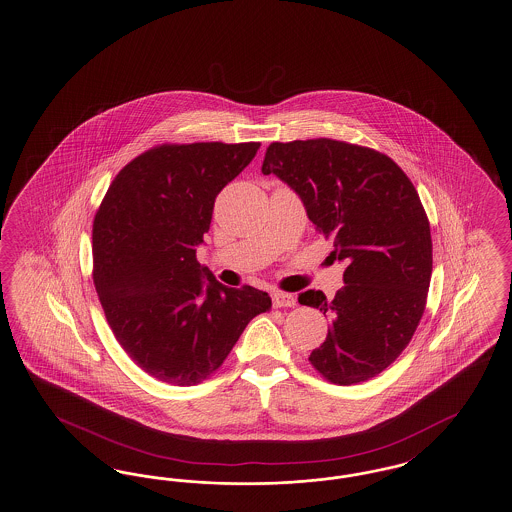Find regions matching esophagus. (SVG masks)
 Listing matches in <instances>:
<instances>
[{"label": "esophagus", "mask_w": 512, "mask_h": 512, "mask_svg": "<svg viewBox=\"0 0 512 512\" xmlns=\"http://www.w3.org/2000/svg\"><path fill=\"white\" fill-rule=\"evenodd\" d=\"M272 303H274V307L276 308L295 307V305H297V299H295V295L286 293V291H276V293L272 295Z\"/></svg>", "instance_id": "esophagus-1"}]
</instances>
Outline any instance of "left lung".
<instances>
[{"mask_svg":"<svg viewBox=\"0 0 512 512\" xmlns=\"http://www.w3.org/2000/svg\"><path fill=\"white\" fill-rule=\"evenodd\" d=\"M263 173L299 194L316 230L333 240V259L347 263L333 299L314 289L299 295L331 320L308 362L329 383H364L408 347L427 307L432 240L419 194L387 154L333 139L272 143Z\"/></svg>","mask_w":512,"mask_h":512,"instance_id":"8db88e82","label":"left lung"}]
</instances>
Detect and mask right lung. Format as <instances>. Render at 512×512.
I'll list each match as a JSON object with an SVG mask.
<instances>
[{
    "mask_svg": "<svg viewBox=\"0 0 512 512\" xmlns=\"http://www.w3.org/2000/svg\"><path fill=\"white\" fill-rule=\"evenodd\" d=\"M259 146H154L123 167L97 209L93 282L106 322L127 356L158 381L202 383L247 324L272 307L266 291L223 286L196 261L217 194Z\"/></svg>",
    "mask_w": 512,
    "mask_h": 512,
    "instance_id": "1",
    "label": "right lung"
}]
</instances>
